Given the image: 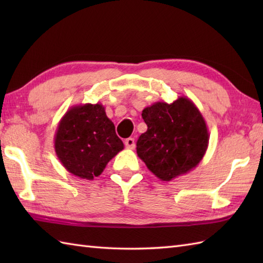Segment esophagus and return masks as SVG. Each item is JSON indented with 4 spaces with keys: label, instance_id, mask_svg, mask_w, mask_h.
Returning <instances> with one entry per match:
<instances>
[{
    "label": "esophagus",
    "instance_id": "esophagus-1",
    "mask_svg": "<svg viewBox=\"0 0 263 263\" xmlns=\"http://www.w3.org/2000/svg\"><path fill=\"white\" fill-rule=\"evenodd\" d=\"M124 143H125V147L127 149H135L136 148V141H135V139H133V138H127L126 140L124 141Z\"/></svg>",
    "mask_w": 263,
    "mask_h": 263
}]
</instances>
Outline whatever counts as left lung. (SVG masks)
I'll return each mask as SVG.
<instances>
[{
	"mask_svg": "<svg viewBox=\"0 0 263 263\" xmlns=\"http://www.w3.org/2000/svg\"><path fill=\"white\" fill-rule=\"evenodd\" d=\"M147 131L139 137L137 154L159 180L170 182L202 160L209 143L208 126L191 99L157 102L142 110Z\"/></svg>",
	"mask_w": 263,
	"mask_h": 263,
	"instance_id": "obj_1",
	"label": "left lung"
}]
</instances>
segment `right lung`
Listing matches in <instances>:
<instances>
[{"instance_id":"right-lung-1","label":"right lung","mask_w":263,"mask_h":263,"mask_svg":"<svg viewBox=\"0 0 263 263\" xmlns=\"http://www.w3.org/2000/svg\"><path fill=\"white\" fill-rule=\"evenodd\" d=\"M58 158L71 174L93 180L124 149L102 104L74 105L61 119L54 137Z\"/></svg>"}]
</instances>
